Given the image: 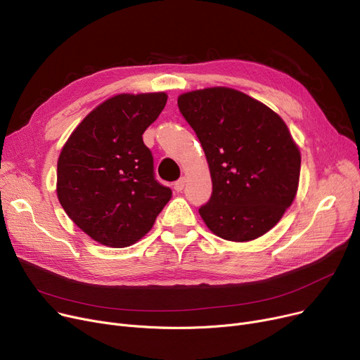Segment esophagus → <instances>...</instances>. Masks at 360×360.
<instances>
[{"instance_id": "34e87169", "label": "esophagus", "mask_w": 360, "mask_h": 360, "mask_svg": "<svg viewBox=\"0 0 360 360\" xmlns=\"http://www.w3.org/2000/svg\"><path fill=\"white\" fill-rule=\"evenodd\" d=\"M184 184H186V179L181 177L180 180H177V181L174 183V191H176V192H181V191L184 189Z\"/></svg>"}]
</instances>
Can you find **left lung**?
Here are the masks:
<instances>
[{"label":"left lung","mask_w":360,"mask_h":360,"mask_svg":"<svg viewBox=\"0 0 360 360\" xmlns=\"http://www.w3.org/2000/svg\"><path fill=\"white\" fill-rule=\"evenodd\" d=\"M177 105L207 157L212 195L199 208L207 227L230 242L255 240L293 203L300 150L283 118L231 88L181 94Z\"/></svg>","instance_id":"left-lung-1"}]
</instances>
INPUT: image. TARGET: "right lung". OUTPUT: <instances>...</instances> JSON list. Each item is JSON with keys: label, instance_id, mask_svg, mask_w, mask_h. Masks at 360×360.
Listing matches in <instances>:
<instances>
[{"label": "right lung", "instance_id": "1", "mask_svg": "<svg viewBox=\"0 0 360 360\" xmlns=\"http://www.w3.org/2000/svg\"><path fill=\"white\" fill-rule=\"evenodd\" d=\"M165 92L120 94L82 120L57 164V196L65 214L95 242L136 243L171 199L153 176L143 131L167 104Z\"/></svg>", "mask_w": 360, "mask_h": 360}]
</instances>
